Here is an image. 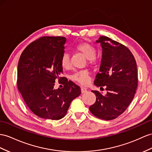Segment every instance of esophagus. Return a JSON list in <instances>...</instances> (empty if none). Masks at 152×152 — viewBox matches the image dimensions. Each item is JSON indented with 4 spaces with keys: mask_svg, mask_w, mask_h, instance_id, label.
<instances>
[{
    "mask_svg": "<svg viewBox=\"0 0 152 152\" xmlns=\"http://www.w3.org/2000/svg\"><path fill=\"white\" fill-rule=\"evenodd\" d=\"M81 92L82 94H84V93H86L87 92V90L86 88L85 87H81Z\"/></svg>",
    "mask_w": 152,
    "mask_h": 152,
    "instance_id": "obj_1",
    "label": "esophagus"
}]
</instances>
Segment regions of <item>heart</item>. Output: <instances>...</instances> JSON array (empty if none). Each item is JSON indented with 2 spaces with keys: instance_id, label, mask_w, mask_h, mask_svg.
Listing matches in <instances>:
<instances>
[{
  "instance_id": "obj_1",
  "label": "heart",
  "mask_w": 152,
  "mask_h": 152,
  "mask_svg": "<svg viewBox=\"0 0 152 152\" xmlns=\"http://www.w3.org/2000/svg\"><path fill=\"white\" fill-rule=\"evenodd\" d=\"M75 49L76 51L79 52L86 57L88 60L89 64L91 65H95L97 62L96 59V49L95 47L88 42H82L81 44L77 45ZM61 67L64 69L68 70L71 67V57L70 55L65 53L62 55L60 60ZM71 79L82 85H86L89 81L88 72L87 71H80L76 72L71 76Z\"/></svg>"
}]
</instances>
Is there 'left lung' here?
Returning a JSON list of instances; mask_svg holds the SVG:
<instances>
[{
	"label": "left lung",
	"mask_w": 152,
	"mask_h": 152,
	"mask_svg": "<svg viewBox=\"0 0 152 152\" xmlns=\"http://www.w3.org/2000/svg\"><path fill=\"white\" fill-rule=\"evenodd\" d=\"M97 43L102 48L99 72L94 85L105 86V95L92 91L96 101L89 107L91 113L104 120H112L126 110L133 100L137 87V64L126 46L107 37H100Z\"/></svg>",
	"instance_id": "left-lung-1"
}]
</instances>
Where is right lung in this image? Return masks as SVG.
<instances>
[{"mask_svg":"<svg viewBox=\"0 0 152 152\" xmlns=\"http://www.w3.org/2000/svg\"><path fill=\"white\" fill-rule=\"evenodd\" d=\"M65 42L62 37H41L26 47L18 61V91L27 106L41 118H63L72 101L81 94L78 85L60 76ZM57 79L64 84L62 89L53 88Z\"/></svg>","mask_w":152,"mask_h":152,"instance_id":"right-lung-1","label":"right lung"}]
</instances>
